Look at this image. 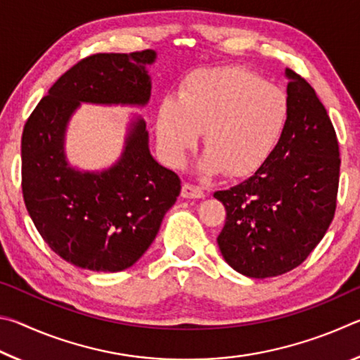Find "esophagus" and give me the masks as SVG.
Instances as JSON below:
<instances>
[{"label": "esophagus", "mask_w": 360, "mask_h": 360, "mask_svg": "<svg viewBox=\"0 0 360 360\" xmlns=\"http://www.w3.org/2000/svg\"><path fill=\"white\" fill-rule=\"evenodd\" d=\"M181 197L182 198H203L205 192L197 186L184 184V186H182V191H181Z\"/></svg>", "instance_id": "1"}]
</instances>
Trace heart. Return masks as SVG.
<instances>
[{
    "label": "heart",
    "instance_id": "1",
    "mask_svg": "<svg viewBox=\"0 0 360 360\" xmlns=\"http://www.w3.org/2000/svg\"><path fill=\"white\" fill-rule=\"evenodd\" d=\"M290 106L283 89L243 68L195 70L181 82L178 98H163L157 139L163 155L181 165L205 130V174L243 178L268 162L285 133Z\"/></svg>",
    "mask_w": 360,
    "mask_h": 360
}]
</instances>
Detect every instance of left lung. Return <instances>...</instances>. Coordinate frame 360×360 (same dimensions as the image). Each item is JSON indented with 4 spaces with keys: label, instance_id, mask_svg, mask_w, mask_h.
<instances>
[{
    "label": "left lung",
    "instance_id": "left-lung-1",
    "mask_svg": "<svg viewBox=\"0 0 360 360\" xmlns=\"http://www.w3.org/2000/svg\"><path fill=\"white\" fill-rule=\"evenodd\" d=\"M289 124L264 167L219 191L227 211L217 245L225 262L248 278L290 271L308 257L330 225L340 178L337 135L314 89L285 68Z\"/></svg>",
    "mask_w": 360,
    "mask_h": 360
}]
</instances>
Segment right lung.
<instances>
[{"mask_svg": "<svg viewBox=\"0 0 360 360\" xmlns=\"http://www.w3.org/2000/svg\"><path fill=\"white\" fill-rule=\"evenodd\" d=\"M155 51L96 53L72 66L30 115L22 135V191L49 248L79 268L122 271L155 240L181 179L150 154L149 131L131 112L124 149L111 167L81 169L66 155V130L85 105L144 108Z\"/></svg>", "mask_w": 360, "mask_h": 360, "instance_id": "add662e5", "label": "right lung"}]
</instances>
